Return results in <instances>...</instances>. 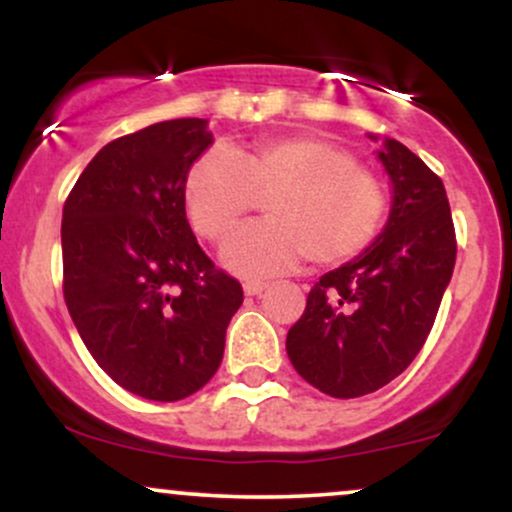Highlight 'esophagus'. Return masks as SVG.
I'll use <instances>...</instances> for the list:
<instances>
[{"mask_svg":"<svg viewBox=\"0 0 512 512\" xmlns=\"http://www.w3.org/2000/svg\"><path fill=\"white\" fill-rule=\"evenodd\" d=\"M267 281H245L243 284V291L245 296H260V293L267 289Z\"/></svg>","mask_w":512,"mask_h":512,"instance_id":"esophagus-1","label":"esophagus"}]
</instances>
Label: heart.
<instances>
[{
    "label": "heart",
    "mask_w": 512,
    "mask_h": 512,
    "mask_svg": "<svg viewBox=\"0 0 512 512\" xmlns=\"http://www.w3.org/2000/svg\"><path fill=\"white\" fill-rule=\"evenodd\" d=\"M257 199H267V221L240 228L221 255L240 276L284 272L303 257L317 267L342 264L368 248L385 216L380 182L320 139H264L231 156L209 151L187 170V219L211 243L231 236Z\"/></svg>",
    "instance_id": "b5f03b06"
}]
</instances>
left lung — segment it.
Here are the masks:
<instances>
[{
	"mask_svg": "<svg viewBox=\"0 0 512 512\" xmlns=\"http://www.w3.org/2000/svg\"><path fill=\"white\" fill-rule=\"evenodd\" d=\"M375 154L392 185L383 233L320 276L286 334L298 375L337 399L368 395L404 373L431 332L455 269L443 180L397 139H383Z\"/></svg>",
	"mask_w": 512,
	"mask_h": 512,
	"instance_id": "1",
	"label": "left lung"
}]
</instances>
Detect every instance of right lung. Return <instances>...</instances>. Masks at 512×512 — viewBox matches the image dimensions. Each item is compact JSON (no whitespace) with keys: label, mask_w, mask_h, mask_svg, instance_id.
<instances>
[{"label":"right lung","mask_w":512,"mask_h":512,"mask_svg":"<svg viewBox=\"0 0 512 512\" xmlns=\"http://www.w3.org/2000/svg\"><path fill=\"white\" fill-rule=\"evenodd\" d=\"M211 142L199 117L115 139L62 211L64 301L76 330L117 385L154 402H178L214 378L243 303L185 214L187 170Z\"/></svg>","instance_id":"add662e5"}]
</instances>
